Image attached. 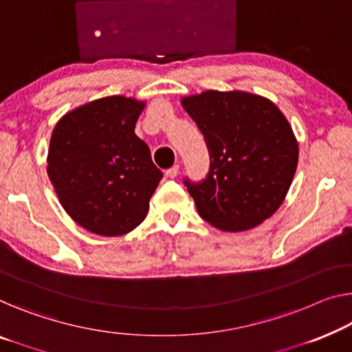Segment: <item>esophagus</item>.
<instances>
[{
    "label": "esophagus",
    "mask_w": 352,
    "mask_h": 352,
    "mask_svg": "<svg viewBox=\"0 0 352 352\" xmlns=\"http://www.w3.org/2000/svg\"><path fill=\"white\" fill-rule=\"evenodd\" d=\"M166 175L169 178H175L178 175V166H174V167H170V169H167Z\"/></svg>",
    "instance_id": "esophagus-1"
}]
</instances>
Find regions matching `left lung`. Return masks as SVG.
Here are the masks:
<instances>
[{
	"label": "left lung",
	"instance_id": "left-lung-1",
	"mask_svg": "<svg viewBox=\"0 0 352 352\" xmlns=\"http://www.w3.org/2000/svg\"><path fill=\"white\" fill-rule=\"evenodd\" d=\"M180 101L210 153L206 180H185L199 214L224 232L259 226L285 202L297 169L298 142L287 118L270 99L240 90Z\"/></svg>",
	"mask_w": 352,
	"mask_h": 352
}]
</instances>
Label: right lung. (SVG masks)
Instances as JSON below:
<instances>
[{"mask_svg":"<svg viewBox=\"0 0 352 352\" xmlns=\"http://www.w3.org/2000/svg\"><path fill=\"white\" fill-rule=\"evenodd\" d=\"M145 101L122 94L94 99L56 122L47 174L61 207L83 229L104 237L144 221L162 172L135 135Z\"/></svg>","mask_w":352,"mask_h":352,"instance_id":"1","label":"right lung"}]
</instances>
